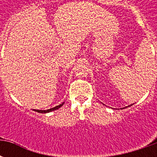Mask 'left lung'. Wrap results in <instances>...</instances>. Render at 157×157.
Returning a JSON list of instances; mask_svg holds the SVG:
<instances>
[{
	"label": "left lung",
	"mask_w": 157,
	"mask_h": 157,
	"mask_svg": "<svg viewBox=\"0 0 157 157\" xmlns=\"http://www.w3.org/2000/svg\"><path fill=\"white\" fill-rule=\"evenodd\" d=\"M129 106H131V105H129ZM129 106H128V107H129ZM126 108H127V107H126Z\"/></svg>",
	"instance_id": "obj_1"
}]
</instances>
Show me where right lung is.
<instances>
[{
  "label": "right lung",
  "instance_id": "obj_1",
  "mask_svg": "<svg viewBox=\"0 0 157 157\" xmlns=\"http://www.w3.org/2000/svg\"><path fill=\"white\" fill-rule=\"evenodd\" d=\"M64 103H65V102H62L61 104H59V105L56 106V107H55V108H52V109H47V110H38V109H33V111H35V112H38V113H50V112H52V111H55V110H57V109H59L60 107H62V106L64 105Z\"/></svg>",
  "mask_w": 157,
  "mask_h": 157
}]
</instances>
